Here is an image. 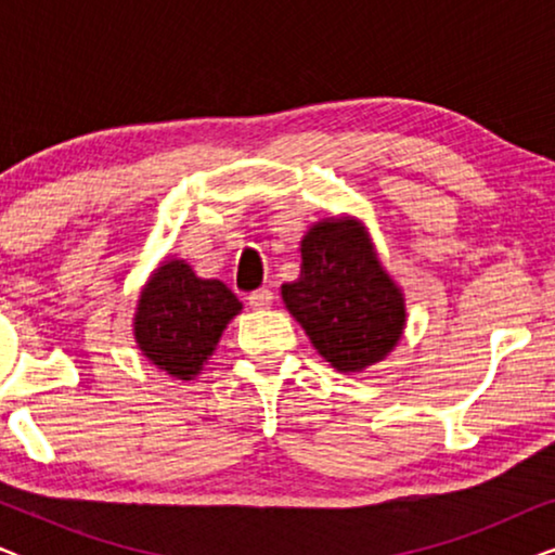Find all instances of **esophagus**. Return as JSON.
<instances>
[{
    "label": "esophagus",
    "mask_w": 555,
    "mask_h": 555,
    "mask_svg": "<svg viewBox=\"0 0 555 555\" xmlns=\"http://www.w3.org/2000/svg\"><path fill=\"white\" fill-rule=\"evenodd\" d=\"M247 300H249V306H253L255 310H264V308L272 306V300H275V295H272L270 291H264V287H262V291L249 293Z\"/></svg>",
    "instance_id": "1"
}]
</instances>
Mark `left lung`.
Listing matches in <instances>:
<instances>
[{
  "label": "left lung",
  "instance_id": "8db88e82",
  "mask_svg": "<svg viewBox=\"0 0 555 555\" xmlns=\"http://www.w3.org/2000/svg\"><path fill=\"white\" fill-rule=\"evenodd\" d=\"M280 295L315 351L340 374H361L384 361L404 336L406 295L359 217L310 224L300 237V278Z\"/></svg>",
  "mask_w": 555,
  "mask_h": 555
}]
</instances>
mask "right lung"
<instances>
[{
	"instance_id": "add662e5",
	"label": "right lung",
	"mask_w": 555,
	"mask_h": 555,
	"mask_svg": "<svg viewBox=\"0 0 555 555\" xmlns=\"http://www.w3.org/2000/svg\"><path fill=\"white\" fill-rule=\"evenodd\" d=\"M240 313V298L222 280L199 278L186 260L166 255L135 300V348L166 376L194 382Z\"/></svg>"
}]
</instances>
